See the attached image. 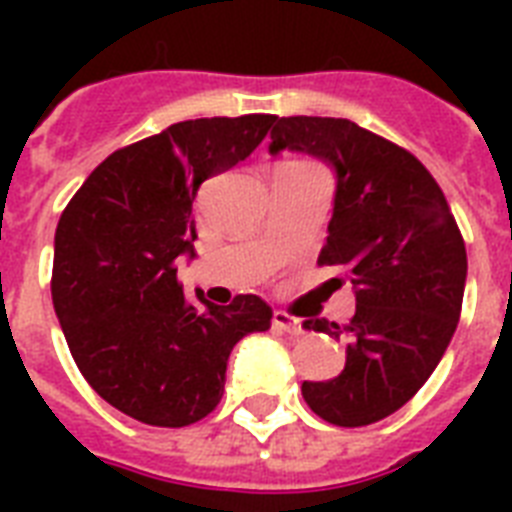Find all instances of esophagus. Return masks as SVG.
<instances>
[{"instance_id": "1", "label": "esophagus", "mask_w": 512, "mask_h": 512, "mask_svg": "<svg viewBox=\"0 0 512 512\" xmlns=\"http://www.w3.org/2000/svg\"><path fill=\"white\" fill-rule=\"evenodd\" d=\"M273 327L281 329V332H287V335H303V321L295 319V316H289L284 311L273 313Z\"/></svg>"}]
</instances>
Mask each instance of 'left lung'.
I'll list each match as a JSON object with an SVG mask.
<instances>
[{
	"label": "left lung",
	"instance_id": "1",
	"mask_svg": "<svg viewBox=\"0 0 512 512\" xmlns=\"http://www.w3.org/2000/svg\"><path fill=\"white\" fill-rule=\"evenodd\" d=\"M303 151L337 172L335 212L319 263L356 289V316L305 329L348 337L335 380L303 382L321 420L361 428L398 412L425 385L462 311L468 255L444 191L417 156L350 119L281 116L271 154Z\"/></svg>",
	"mask_w": 512,
	"mask_h": 512
}]
</instances>
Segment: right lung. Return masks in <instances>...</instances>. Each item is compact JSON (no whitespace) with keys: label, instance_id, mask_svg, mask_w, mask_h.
I'll use <instances>...</instances> for the list:
<instances>
[{"label":"right lung","instance_id":"right-lung-1","mask_svg":"<svg viewBox=\"0 0 512 512\" xmlns=\"http://www.w3.org/2000/svg\"><path fill=\"white\" fill-rule=\"evenodd\" d=\"M276 116L188 119L100 162L55 231L52 305L92 390L156 428L204 420L223 398L233 345L271 329V305L196 300L177 281L193 257L201 183L244 162Z\"/></svg>","mask_w":512,"mask_h":512}]
</instances>
